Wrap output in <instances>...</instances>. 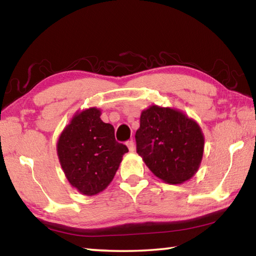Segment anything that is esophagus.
I'll return each mask as SVG.
<instances>
[{
  "instance_id": "34e87169",
  "label": "esophagus",
  "mask_w": 256,
  "mask_h": 256,
  "mask_svg": "<svg viewBox=\"0 0 256 256\" xmlns=\"http://www.w3.org/2000/svg\"><path fill=\"white\" fill-rule=\"evenodd\" d=\"M126 146H128V148L130 151H131V152H133V151L136 150V142H134L133 140L128 141L126 142Z\"/></svg>"
}]
</instances>
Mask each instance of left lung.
<instances>
[{
    "label": "left lung",
    "instance_id": "obj_1",
    "mask_svg": "<svg viewBox=\"0 0 256 256\" xmlns=\"http://www.w3.org/2000/svg\"><path fill=\"white\" fill-rule=\"evenodd\" d=\"M136 152L168 184H182L198 172L204 136L198 124L174 108L150 106L141 112Z\"/></svg>",
    "mask_w": 256,
    "mask_h": 256
}]
</instances>
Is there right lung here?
Here are the masks:
<instances>
[{
  "label": "right lung",
  "mask_w": 256,
  "mask_h": 256,
  "mask_svg": "<svg viewBox=\"0 0 256 256\" xmlns=\"http://www.w3.org/2000/svg\"><path fill=\"white\" fill-rule=\"evenodd\" d=\"M100 114L96 107L78 112L58 141V156L68 183L88 196L110 185L128 151L115 140L114 128L104 123Z\"/></svg>",
  "instance_id": "obj_1"
}]
</instances>
